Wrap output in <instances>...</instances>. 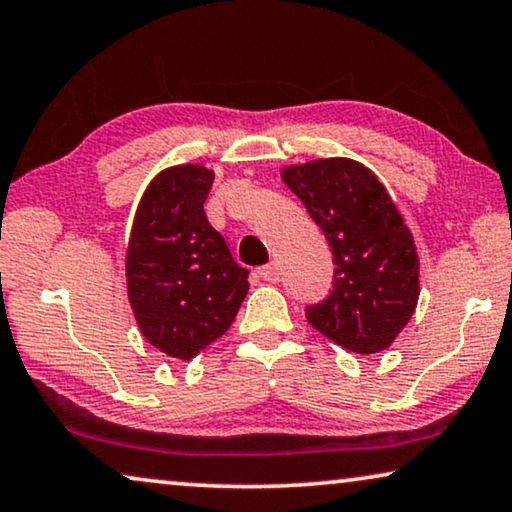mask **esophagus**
Segmentation results:
<instances>
[{
  "mask_svg": "<svg viewBox=\"0 0 512 512\" xmlns=\"http://www.w3.org/2000/svg\"><path fill=\"white\" fill-rule=\"evenodd\" d=\"M258 277L261 279H265V281H279V268L274 263H270V265H263V268H258Z\"/></svg>",
  "mask_w": 512,
  "mask_h": 512,
  "instance_id": "34e87169",
  "label": "esophagus"
}]
</instances>
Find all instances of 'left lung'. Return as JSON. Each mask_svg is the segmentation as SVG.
<instances>
[{
	"label": "left lung",
	"instance_id": "obj_1",
	"mask_svg": "<svg viewBox=\"0 0 512 512\" xmlns=\"http://www.w3.org/2000/svg\"><path fill=\"white\" fill-rule=\"evenodd\" d=\"M330 244L332 291L305 309L311 328L353 353L392 344L418 305V254L402 214L372 170L318 159L284 170Z\"/></svg>",
	"mask_w": 512,
	"mask_h": 512
}]
</instances>
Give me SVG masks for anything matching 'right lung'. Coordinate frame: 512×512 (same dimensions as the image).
<instances>
[{
    "label": "right lung",
    "instance_id": "obj_1",
    "mask_svg": "<svg viewBox=\"0 0 512 512\" xmlns=\"http://www.w3.org/2000/svg\"><path fill=\"white\" fill-rule=\"evenodd\" d=\"M212 170L173 166L138 205L127 251L129 302L147 342L191 360L231 328L249 270L205 217Z\"/></svg>",
    "mask_w": 512,
    "mask_h": 512
}]
</instances>
